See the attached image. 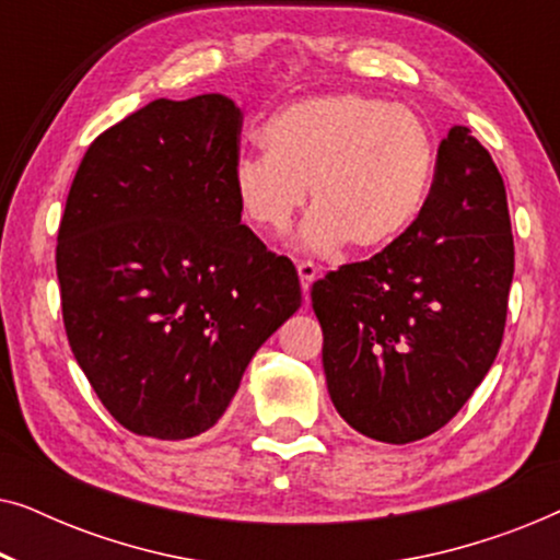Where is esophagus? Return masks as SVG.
Listing matches in <instances>:
<instances>
[{"instance_id": "obj_1", "label": "esophagus", "mask_w": 560, "mask_h": 560, "mask_svg": "<svg viewBox=\"0 0 560 560\" xmlns=\"http://www.w3.org/2000/svg\"><path fill=\"white\" fill-rule=\"evenodd\" d=\"M298 278H301V288H303V293L308 295L311 282L318 278V267L313 265L311 259H301V262H298Z\"/></svg>"}]
</instances>
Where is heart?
Returning <instances> with one entry per match:
<instances>
[{
  "mask_svg": "<svg viewBox=\"0 0 560 560\" xmlns=\"http://www.w3.org/2000/svg\"><path fill=\"white\" fill-rule=\"evenodd\" d=\"M265 155L234 165L242 219L265 236H282L305 206L303 247L382 252L402 240L433 186L435 140L410 106L366 94L308 96L275 112L262 127Z\"/></svg>",
  "mask_w": 560,
  "mask_h": 560,
  "instance_id": "heart-1",
  "label": "heart"
}]
</instances>
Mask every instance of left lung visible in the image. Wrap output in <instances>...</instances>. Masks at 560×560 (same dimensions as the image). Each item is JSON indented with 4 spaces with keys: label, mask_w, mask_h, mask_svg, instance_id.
Segmentation results:
<instances>
[{
    "label": "left lung",
    "mask_w": 560,
    "mask_h": 560,
    "mask_svg": "<svg viewBox=\"0 0 560 560\" xmlns=\"http://www.w3.org/2000/svg\"><path fill=\"white\" fill-rule=\"evenodd\" d=\"M512 272L502 175L477 137L454 127L410 232L311 288L339 416L385 443L446 425L500 351Z\"/></svg>",
    "instance_id": "1"
}]
</instances>
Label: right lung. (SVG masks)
<instances>
[{"label": "right lung", "instance_id": "right-lung-1", "mask_svg": "<svg viewBox=\"0 0 560 560\" xmlns=\"http://www.w3.org/2000/svg\"><path fill=\"white\" fill-rule=\"evenodd\" d=\"M240 135L232 98H155L89 144L68 190L56 247L66 336L137 435L209 431L301 305L293 262L242 224Z\"/></svg>", "mask_w": 560, "mask_h": 560}]
</instances>
